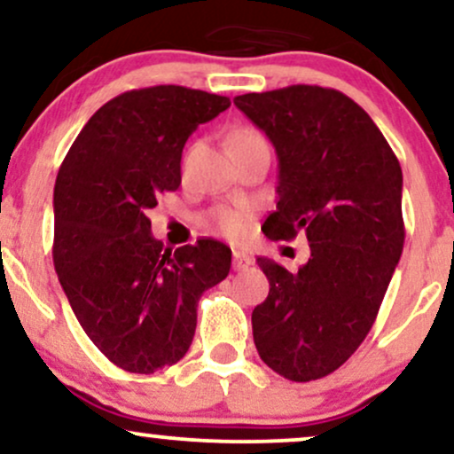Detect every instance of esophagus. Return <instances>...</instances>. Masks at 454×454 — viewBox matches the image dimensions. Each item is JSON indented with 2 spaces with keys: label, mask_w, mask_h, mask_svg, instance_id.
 <instances>
[{
  "label": "esophagus",
  "mask_w": 454,
  "mask_h": 454,
  "mask_svg": "<svg viewBox=\"0 0 454 454\" xmlns=\"http://www.w3.org/2000/svg\"><path fill=\"white\" fill-rule=\"evenodd\" d=\"M252 264H254V258L247 256L245 252H234L232 254V269L234 270H243V269L252 267Z\"/></svg>",
  "instance_id": "34e87169"
}]
</instances>
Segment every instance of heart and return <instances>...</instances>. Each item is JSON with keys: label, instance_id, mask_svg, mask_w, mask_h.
Segmentation results:
<instances>
[{"label": "heart", "instance_id": "1", "mask_svg": "<svg viewBox=\"0 0 454 454\" xmlns=\"http://www.w3.org/2000/svg\"><path fill=\"white\" fill-rule=\"evenodd\" d=\"M256 138H262L256 132V129L241 128V129H237V132H232L231 143H234V140H256ZM209 226L213 228V231L226 234V237L237 239V237H241V234L245 232V226H247V217H245L243 213L237 211V209H228V207H220V209L211 211Z\"/></svg>", "mask_w": 454, "mask_h": 454}]
</instances>
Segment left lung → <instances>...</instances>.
Instances as JSON below:
<instances>
[{
  "mask_svg": "<svg viewBox=\"0 0 454 454\" xmlns=\"http://www.w3.org/2000/svg\"><path fill=\"white\" fill-rule=\"evenodd\" d=\"M234 104L279 160L278 209L264 234L290 241L305 231L311 249L296 273L258 258L270 288L252 314L254 343L279 376L325 378L372 331L403 252L399 160L372 117L337 90L290 85Z\"/></svg>",
  "mask_w": 454,
  "mask_h": 454,
  "instance_id": "1",
  "label": "left lung"
}]
</instances>
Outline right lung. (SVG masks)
I'll return each instance as SVG.
<instances>
[{"label": "right lung", "mask_w": 454, "mask_h": 454, "mask_svg": "<svg viewBox=\"0 0 454 454\" xmlns=\"http://www.w3.org/2000/svg\"><path fill=\"white\" fill-rule=\"evenodd\" d=\"M228 106L226 96L179 85L126 91L93 113L57 175V278L87 337L129 373L185 356L198 301L231 270V247L200 239L173 254L147 217L181 185L192 132Z\"/></svg>", "instance_id": "obj_1"}]
</instances>
